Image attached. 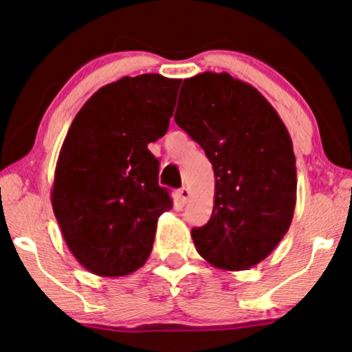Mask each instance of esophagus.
I'll list each match as a JSON object with an SVG mask.
<instances>
[{
  "mask_svg": "<svg viewBox=\"0 0 352 352\" xmlns=\"http://www.w3.org/2000/svg\"><path fill=\"white\" fill-rule=\"evenodd\" d=\"M179 197H180V201L185 205V203L190 200V197H192V192H190V188L184 187V188L179 190Z\"/></svg>",
  "mask_w": 352,
  "mask_h": 352,
  "instance_id": "1",
  "label": "esophagus"
}]
</instances>
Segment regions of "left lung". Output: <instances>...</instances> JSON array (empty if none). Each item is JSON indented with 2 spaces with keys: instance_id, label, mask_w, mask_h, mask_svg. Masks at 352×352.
<instances>
[{
  "instance_id": "8db88e82",
  "label": "left lung",
  "mask_w": 352,
  "mask_h": 352,
  "mask_svg": "<svg viewBox=\"0 0 352 352\" xmlns=\"http://www.w3.org/2000/svg\"><path fill=\"white\" fill-rule=\"evenodd\" d=\"M173 120L214 170L213 213L192 230L195 248L217 269L254 267L294 218L297 167L289 131L259 90L226 72L184 80Z\"/></svg>"
}]
</instances>
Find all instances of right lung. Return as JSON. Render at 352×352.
Masks as SVG:
<instances>
[{
    "mask_svg": "<svg viewBox=\"0 0 352 352\" xmlns=\"http://www.w3.org/2000/svg\"><path fill=\"white\" fill-rule=\"evenodd\" d=\"M180 82L122 77L93 93L72 121L50 201L67 248L88 272L122 277L149 257L172 200L147 144L167 133Z\"/></svg>",
    "mask_w": 352,
    "mask_h": 352,
    "instance_id": "right-lung-1",
    "label": "right lung"
}]
</instances>
